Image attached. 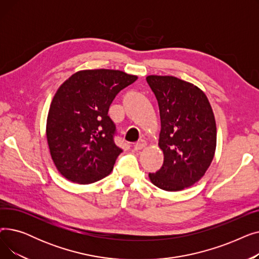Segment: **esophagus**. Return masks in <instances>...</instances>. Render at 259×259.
Returning a JSON list of instances; mask_svg holds the SVG:
<instances>
[{
  "label": "esophagus",
  "mask_w": 259,
  "mask_h": 259,
  "mask_svg": "<svg viewBox=\"0 0 259 259\" xmlns=\"http://www.w3.org/2000/svg\"><path fill=\"white\" fill-rule=\"evenodd\" d=\"M146 146H147L146 142L145 141H141L138 144L134 145L133 149H134V151H140V150H142V149H144Z\"/></svg>",
  "instance_id": "esophagus-1"
}]
</instances>
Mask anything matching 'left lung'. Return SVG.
I'll return each mask as SVG.
<instances>
[{
  "label": "left lung",
  "instance_id": "1",
  "mask_svg": "<svg viewBox=\"0 0 259 259\" xmlns=\"http://www.w3.org/2000/svg\"><path fill=\"white\" fill-rule=\"evenodd\" d=\"M159 107L158 147L164 164L150 182L169 192L197 183L216 150V122L210 102L200 88L172 75H148Z\"/></svg>",
  "mask_w": 259,
  "mask_h": 259
}]
</instances>
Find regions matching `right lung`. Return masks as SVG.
Wrapping results in <instances>:
<instances>
[{"instance_id":"right-lung-1","label":"right lung","mask_w":259,"mask_h":259,"mask_svg":"<svg viewBox=\"0 0 259 259\" xmlns=\"http://www.w3.org/2000/svg\"><path fill=\"white\" fill-rule=\"evenodd\" d=\"M137 79L120 70H80L59 87L48 111L46 138L65 179L89 185L111 173L122 150L113 142L115 127L108 110L117 93Z\"/></svg>"}]
</instances>
